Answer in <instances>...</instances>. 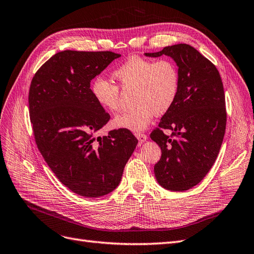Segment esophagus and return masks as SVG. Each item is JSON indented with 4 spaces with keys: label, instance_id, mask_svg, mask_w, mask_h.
Returning a JSON list of instances; mask_svg holds the SVG:
<instances>
[{
    "label": "esophagus",
    "instance_id": "1",
    "mask_svg": "<svg viewBox=\"0 0 254 254\" xmlns=\"http://www.w3.org/2000/svg\"><path fill=\"white\" fill-rule=\"evenodd\" d=\"M135 136H136V139L139 140L140 144H143L146 140H147V136H146L144 133H141V132L135 133Z\"/></svg>",
    "mask_w": 254,
    "mask_h": 254
}]
</instances>
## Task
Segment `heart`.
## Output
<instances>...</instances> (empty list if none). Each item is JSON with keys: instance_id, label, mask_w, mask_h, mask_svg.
Masks as SVG:
<instances>
[{"instance_id": "obj_1", "label": "heart", "mask_w": 254, "mask_h": 254, "mask_svg": "<svg viewBox=\"0 0 254 254\" xmlns=\"http://www.w3.org/2000/svg\"><path fill=\"white\" fill-rule=\"evenodd\" d=\"M120 86L133 89L134 109L117 115L112 125L139 133L148 127L153 115L170 110L179 91V72L170 59H150L132 56L112 72ZM91 93L102 108L110 112L120 109V89L110 80L98 77L91 84Z\"/></svg>"}]
</instances>
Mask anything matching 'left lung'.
Returning a JSON list of instances; mask_svg holds the SVG:
<instances>
[{"instance_id":"8db88e82","label":"left lung","mask_w":254,"mask_h":254,"mask_svg":"<svg viewBox=\"0 0 254 254\" xmlns=\"http://www.w3.org/2000/svg\"><path fill=\"white\" fill-rule=\"evenodd\" d=\"M144 55H166L178 66V95L150 139L162 151L153 170L160 186L174 191L188 190L209 173L224 140L227 115L220 75L210 60L186 43ZM164 128L172 130L173 139L163 133Z\"/></svg>"}]
</instances>
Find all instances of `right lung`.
Wrapping results in <instances>:
<instances>
[{"mask_svg": "<svg viewBox=\"0 0 254 254\" xmlns=\"http://www.w3.org/2000/svg\"><path fill=\"white\" fill-rule=\"evenodd\" d=\"M121 54L63 51L35 74L28 104L38 149L59 181L83 197L111 193L137 140L126 129L94 134L110 115L91 93L90 83Z\"/></svg>", "mask_w": 254, "mask_h": 254, "instance_id": "obj_1", "label": "right lung"}]
</instances>
